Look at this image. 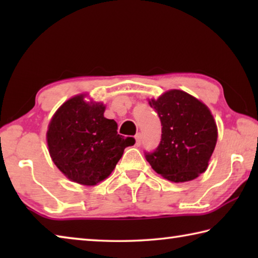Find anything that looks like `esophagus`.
<instances>
[{"instance_id": "34e87169", "label": "esophagus", "mask_w": 258, "mask_h": 258, "mask_svg": "<svg viewBox=\"0 0 258 258\" xmlns=\"http://www.w3.org/2000/svg\"><path fill=\"white\" fill-rule=\"evenodd\" d=\"M141 141H142V135H141V133H138L137 135H135V146L139 147L140 145H141Z\"/></svg>"}]
</instances>
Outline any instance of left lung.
<instances>
[{
    "label": "left lung",
    "mask_w": 258,
    "mask_h": 258,
    "mask_svg": "<svg viewBox=\"0 0 258 258\" xmlns=\"http://www.w3.org/2000/svg\"><path fill=\"white\" fill-rule=\"evenodd\" d=\"M161 123V140L146 159L168 181L195 180L206 171L217 141V127L206 104L181 90L149 100Z\"/></svg>",
    "instance_id": "obj_1"
}]
</instances>
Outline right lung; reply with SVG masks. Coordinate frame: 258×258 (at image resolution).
Segmentation results:
<instances>
[{
  "instance_id": "obj_1",
  "label": "right lung",
  "mask_w": 258,
  "mask_h": 258,
  "mask_svg": "<svg viewBox=\"0 0 258 258\" xmlns=\"http://www.w3.org/2000/svg\"><path fill=\"white\" fill-rule=\"evenodd\" d=\"M85 95L67 100L52 117L46 140L52 160L69 180L95 185L110 175L133 138L117 133V123L103 116L101 102Z\"/></svg>"
}]
</instances>
